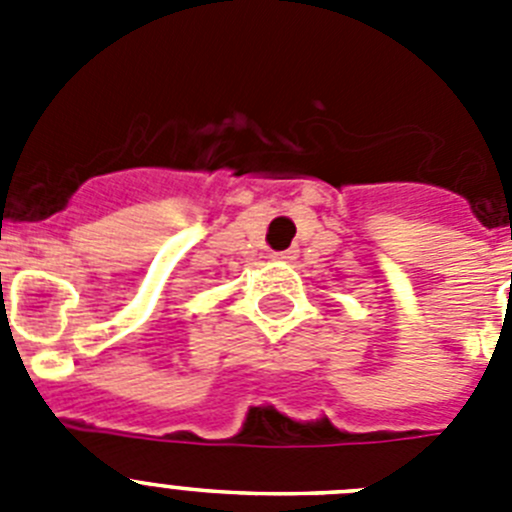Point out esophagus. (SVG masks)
Segmentation results:
<instances>
[{"label": "esophagus", "instance_id": "obj_1", "mask_svg": "<svg viewBox=\"0 0 512 512\" xmlns=\"http://www.w3.org/2000/svg\"><path fill=\"white\" fill-rule=\"evenodd\" d=\"M297 248L292 246V248H287V251H274L271 253V259H279V261H295L297 259Z\"/></svg>", "mask_w": 512, "mask_h": 512}]
</instances>
